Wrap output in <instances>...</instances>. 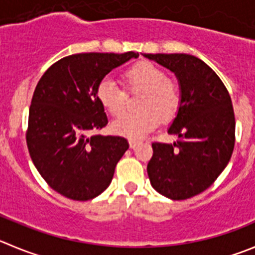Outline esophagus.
Wrapping results in <instances>:
<instances>
[{"label": "esophagus", "mask_w": 255, "mask_h": 255, "mask_svg": "<svg viewBox=\"0 0 255 255\" xmlns=\"http://www.w3.org/2000/svg\"><path fill=\"white\" fill-rule=\"evenodd\" d=\"M129 144H130V147H131V149H135V147L139 145V141H137V140H130Z\"/></svg>", "instance_id": "1"}]
</instances>
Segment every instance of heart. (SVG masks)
<instances>
[{"mask_svg":"<svg viewBox=\"0 0 255 255\" xmlns=\"http://www.w3.org/2000/svg\"><path fill=\"white\" fill-rule=\"evenodd\" d=\"M130 91H144L139 108L140 113H128L119 116L111 124L116 135L140 140L156 129L161 118L170 120L178 114L181 105L180 82L150 61H139L126 69L123 75ZM96 96L103 108L111 115H120L126 106V93L114 80L99 82Z\"/></svg>","mask_w":255,"mask_h":255,"instance_id":"obj_1","label":"heart"}]
</instances>
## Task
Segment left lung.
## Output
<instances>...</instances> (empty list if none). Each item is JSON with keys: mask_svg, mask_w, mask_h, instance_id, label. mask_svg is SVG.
<instances>
[{"mask_svg": "<svg viewBox=\"0 0 255 255\" xmlns=\"http://www.w3.org/2000/svg\"><path fill=\"white\" fill-rule=\"evenodd\" d=\"M174 72L181 105L168 132L174 144L152 142L147 175L152 188L173 200L207 190L232 157L235 119L227 87L205 62L186 53H144Z\"/></svg>", "mask_w": 255, "mask_h": 255, "instance_id": "1", "label": "left lung"}]
</instances>
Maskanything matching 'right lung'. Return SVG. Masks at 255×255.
I'll use <instances>...</instances> for the list:
<instances>
[{
	"mask_svg": "<svg viewBox=\"0 0 255 255\" xmlns=\"http://www.w3.org/2000/svg\"><path fill=\"white\" fill-rule=\"evenodd\" d=\"M139 53H76L48 67L33 93L26 132L28 152L46 183L72 200L100 195L129 149L121 136L94 134L108 124L98 85Z\"/></svg>",
	"mask_w": 255,
	"mask_h": 255,
	"instance_id": "obj_1",
	"label": "right lung"
}]
</instances>
